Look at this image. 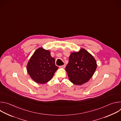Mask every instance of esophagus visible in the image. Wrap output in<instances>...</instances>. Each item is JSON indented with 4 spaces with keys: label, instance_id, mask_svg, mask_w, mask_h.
I'll return each instance as SVG.
<instances>
[{
    "label": "esophagus",
    "instance_id": "34e87169",
    "mask_svg": "<svg viewBox=\"0 0 121 121\" xmlns=\"http://www.w3.org/2000/svg\"><path fill=\"white\" fill-rule=\"evenodd\" d=\"M65 65H64L59 66V67H60V68H65Z\"/></svg>",
    "mask_w": 121,
    "mask_h": 121
}]
</instances>
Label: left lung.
Here are the masks:
<instances>
[{
	"label": "left lung",
	"instance_id": "left-lung-1",
	"mask_svg": "<svg viewBox=\"0 0 121 121\" xmlns=\"http://www.w3.org/2000/svg\"><path fill=\"white\" fill-rule=\"evenodd\" d=\"M94 57L85 49L72 53L65 67L68 78L73 84L81 85L92 78L97 68Z\"/></svg>",
	"mask_w": 121,
	"mask_h": 121
}]
</instances>
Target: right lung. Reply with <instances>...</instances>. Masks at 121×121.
<instances>
[{
    "instance_id": "obj_1",
    "label": "right lung",
    "mask_w": 121,
    "mask_h": 121,
    "mask_svg": "<svg viewBox=\"0 0 121 121\" xmlns=\"http://www.w3.org/2000/svg\"><path fill=\"white\" fill-rule=\"evenodd\" d=\"M58 68L50 51L42 47L34 52L27 65V70L31 78L39 84L49 81Z\"/></svg>"
}]
</instances>
